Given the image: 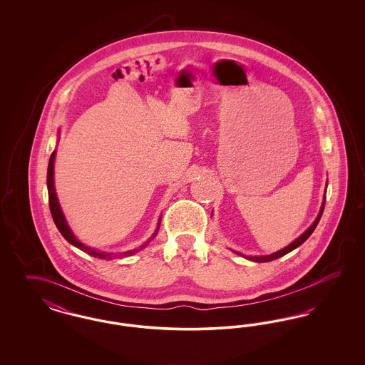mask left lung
Returning a JSON list of instances; mask_svg holds the SVG:
<instances>
[{
	"label": "left lung",
	"mask_w": 365,
	"mask_h": 365,
	"mask_svg": "<svg viewBox=\"0 0 365 365\" xmlns=\"http://www.w3.org/2000/svg\"><path fill=\"white\" fill-rule=\"evenodd\" d=\"M324 204H326V194H324V200H323V204H322L320 212H319V215H317L316 220L313 222L312 226L309 227V228H308V230H307L301 237H298V238L295 240L294 242L290 243V245H289V246H286L284 249H282V250H279V252H275V253H272V255H269V256H255V257L247 256L246 259H249V260L252 261H257V262H267V261L277 260L279 257H282V256H284V255L290 253L292 250H294L295 247H298L299 245H302V243L305 242V241L311 237V234L314 231V228L317 226V223H319V220H320V217H322V215H323ZM238 255H241V253H238Z\"/></svg>",
	"instance_id": "obj_1"
}]
</instances>
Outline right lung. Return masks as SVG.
Listing matches in <instances>:
<instances>
[{
  "label": "right lung",
  "instance_id": "right-lung-1",
  "mask_svg": "<svg viewBox=\"0 0 365 365\" xmlns=\"http://www.w3.org/2000/svg\"><path fill=\"white\" fill-rule=\"evenodd\" d=\"M54 157H56V150L53 152L52 155H51V158H49L48 179H46V182H48V192H49V207H51V213H52L54 225L58 228V231L61 232V235H63L71 245H73V246H76L78 249L83 250L87 255L93 256V257H97V259H106V260L112 259V255H113V253L97 252V250H94V249H91V247H88V246H85L83 243L79 242V241L76 240V237H75L73 232L71 231L70 226H68V223H67V220H66V217H64V215H63V210L60 208V204H58V200H57V194H56V189H54V179H53V173H54V165H53V164H54ZM158 228H160V220H158L156 231H155V234L150 237V240H153V238L156 237ZM150 240H149L148 242H150ZM148 242L145 243V245H142V246H139L138 249L127 250V252H123V253L115 255V256H133L134 253H137L138 250L143 249V247L148 245Z\"/></svg>",
  "mask_w": 365,
  "mask_h": 365
}]
</instances>
